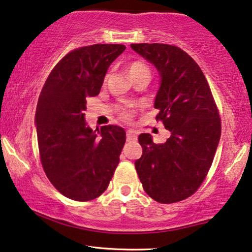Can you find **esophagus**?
<instances>
[{
  "label": "esophagus",
  "instance_id": "1",
  "mask_svg": "<svg viewBox=\"0 0 252 252\" xmlns=\"http://www.w3.org/2000/svg\"><path fill=\"white\" fill-rule=\"evenodd\" d=\"M138 133L134 130H127L126 131V141H135L138 138Z\"/></svg>",
  "mask_w": 252,
  "mask_h": 252
}]
</instances>
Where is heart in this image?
<instances>
[{
	"instance_id": "1",
	"label": "heart",
	"mask_w": 252,
	"mask_h": 252,
	"mask_svg": "<svg viewBox=\"0 0 252 252\" xmlns=\"http://www.w3.org/2000/svg\"><path fill=\"white\" fill-rule=\"evenodd\" d=\"M127 73H129V76L131 78L139 74L150 73V71L145 63H142L140 62H134V63H131L129 67H127ZM132 114H133V110L130 109V107L123 106L120 109V115H121L125 120H130L131 117H132Z\"/></svg>"
}]
</instances>
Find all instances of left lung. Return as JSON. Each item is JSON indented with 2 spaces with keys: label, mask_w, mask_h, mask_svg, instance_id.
Segmentation results:
<instances>
[{
  "label": "left lung",
  "mask_w": 252,
  "mask_h": 252,
  "mask_svg": "<svg viewBox=\"0 0 252 252\" xmlns=\"http://www.w3.org/2000/svg\"><path fill=\"white\" fill-rule=\"evenodd\" d=\"M131 48L158 70L156 120L170 132L158 145L149 133L139 135L142 156L135 169L155 201H183L197 190L212 165L221 137L217 104L203 71L181 48L163 43H133Z\"/></svg>",
  "instance_id": "1"
}]
</instances>
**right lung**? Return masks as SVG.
I'll use <instances>...</instances> for the list:
<instances>
[{"mask_svg": "<svg viewBox=\"0 0 252 252\" xmlns=\"http://www.w3.org/2000/svg\"><path fill=\"white\" fill-rule=\"evenodd\" d=\"M125 50L123 45L97 43L70 51L40 93L34 122L43 170L56 189L74 201L98 197L119 165L125 129L92 130L85 111L86 97L98 95L107 68Z\"/></svg>", "mask_w": 252, "mask_h": 252, "instance_id": "obj_1", "label": "right lung"}]
</instances>
